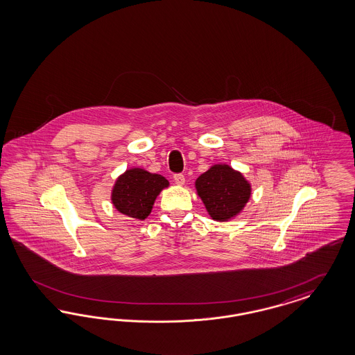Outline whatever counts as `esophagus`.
<instances>
[{"label": "esophagus", "mask_w": 355, "mask_h": 355, "mask_svg": "<svg viewBox=\"0 0 355 355\" xmlns=\"http://www.w3.org/2000/svg\"><path fill=\"white\" fill-rule=\"evenodd\" d=\"M174 182L177 184H180V186H182L184 184V174H181V173H178V174H174Z\"/></svg>", "instance_id": "34e87169"}]
</instances>
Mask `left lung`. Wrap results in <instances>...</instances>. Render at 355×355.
I'll return each mask as SVG.
<instances>
[{"mask_svg":"<svg viewBox=\"0 0 355 355\" xmlns=\"http://www.w3.org/2000/svg\"><path fill=\"white\" fill-rule=\"evenodd\" d=\"M198 196L209 216L216 221L232 219L250 198V184L240 171L228 165H214L196 181Z\"/></svg>","mask_w":355,"mask_h":355,"instance_id":"left-lung-1","label":"left lung"}]
</instances>
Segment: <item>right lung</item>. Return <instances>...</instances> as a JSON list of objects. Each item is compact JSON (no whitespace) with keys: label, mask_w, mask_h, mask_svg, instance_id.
I'll list each match as a JSON object with an SVG mask.
<instances>
[{"label":"right lung","mask_w":355,"mask_h":355,"mask_svg":"<svg viewBox=\"0 0 355 355\" xmlns=\"http://www.w3.org/2000/svg\"><path fill=\"white\" fill-rule=\"evenodd\" d=\"M169 182L165 177L134 168L128 169L114 184L111 200L115 208L130 218L144 220L162 189Z\"/></svg>","instance_id":"right-lung-1"}]
</instances>
